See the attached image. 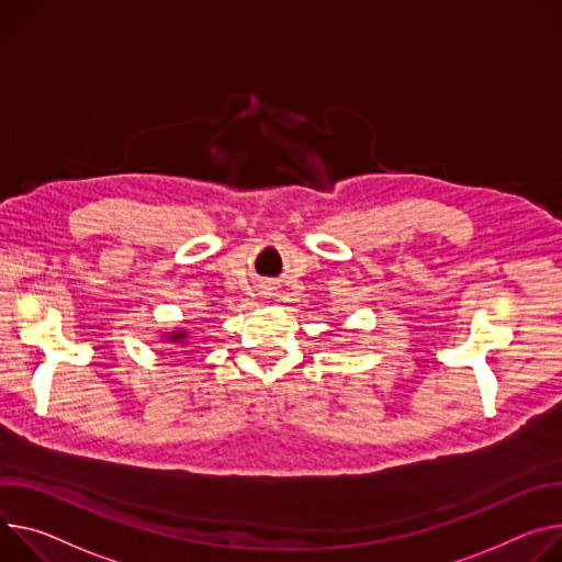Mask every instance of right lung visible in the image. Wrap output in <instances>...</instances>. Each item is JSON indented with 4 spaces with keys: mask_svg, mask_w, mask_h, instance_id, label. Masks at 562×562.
I'll list each match as a JSON object with an SVG mask.
<instances>
[{
    "mask_svg": "<svg viewBox=\"0 0 562 562\" xmlns=\"http://www.w3.org/2000/svg\"><path fill=\"white\" fill-rule=\"evenodd\" d=\"M168 340H172V342H183V340H186V331H172V334L168 336Z\"/></svg>",
    "mask_w": 562,
    "mask_h": 562,
    "instance_id": "obj_1",
    "label": "right lung"
}]
</instances>
